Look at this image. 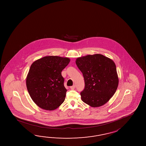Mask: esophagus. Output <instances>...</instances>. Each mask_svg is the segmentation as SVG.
<instances>
[{"label":"esophagus","instance_id":"obj_1","mask_svg":"<svg viewBox=\"0 0 146 146\" xmlns=\"http://www.w3.org/2000/svg\"><path fill=\"white\" fill-rule=\"evenodd\" d=\"M75 88H76V86L74 84L72 86H71V87H70V88L72 89V90H74V89H75Z\"/></svg>","mask_w":146,"mask_h":146}]
</instances>
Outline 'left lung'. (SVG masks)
Returning <instances> with one entry per match:
<instances>
[{
	"label": "left lung",
	"instance_id": "left-lung-1",
	"mask_svg": "<svg viewBox=\"0 0 146 146\" xmlns=\"http://www.w3.org/2000/svg\"><path fill=\"white\" fill-rule=\"evenodd\" d=\"M76 64L84 76L85 87L81 100L98 108L104 105L115 94L118 86L115 62L100 54L78 57Z\"/></svg>",
	"mask_w": 146,
	"mask_h": 146
}]
</instances>
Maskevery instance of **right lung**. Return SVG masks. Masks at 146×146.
<instances>
[{
	"mask_svg": "<svg viewBox=\"0 0 146 146\" xmlns=\"http://www.w3.org/2000/svg\"><path fill=\"white\" fill-rule=\"evenodd\" d=\"M70 61L68 57L47 56L32 64L26 85L31 99L41 109L53 111L64 102L67 90L61 72Z\"/></svg>",
	"mask_w": 146,
	"mask_h": 146,
	"instance_id": "1",
	"label": "right lung"
}]
</instances>
